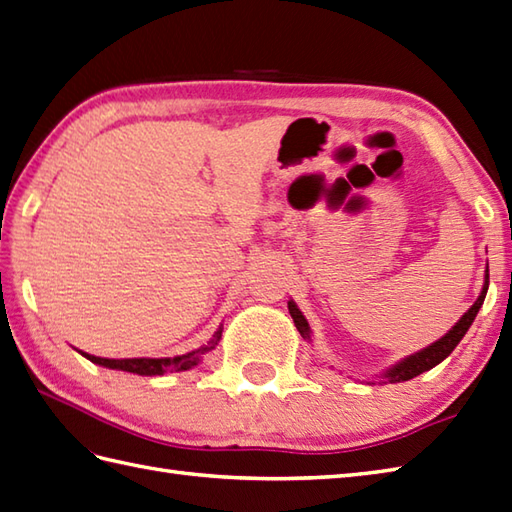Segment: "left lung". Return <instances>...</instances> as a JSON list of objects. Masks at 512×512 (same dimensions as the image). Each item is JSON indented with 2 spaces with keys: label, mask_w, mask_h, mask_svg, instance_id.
Wrapping results in <instances>:
<instances>
[{
  "label": "left lung",
  "mask_w": 512,
  "mask_h": 512,
  "mask_svg": "<svg viewBox=\"0 0 512 512\" xmlns=\"http://www.w3.org/2000/svg\"><path fill=\"white\" fill-rule=\"evenodd\" d=\"M486 290H489V268H486V281H484V288H482V292H480V296H478V301H475V303L469 307V310L465 312V316H462V318L458 320V323H456L454 327H451L449 334H445L441 340H436V342L430 344V347H427V349L410 355V358L399 362L397 366H392L390 371L384 375V377L388 379V382H390V384H395V382H408V379L417 377V375H421V373H425V371H430V368H434L436 364H441V362L447 358V355L458 347V342L462 340V336L467 334V329L471 327L475 316H478L480 307H482V303H484ZM288 310H290V314H292V318H294V325H296V329H299V334H301L303 338H310V325H307V320H305L303 314L299 312V307H296V305L290 301V303H288Z\"/></svg>",
  "instance_id": "left-lung-1"
}]
</instances>
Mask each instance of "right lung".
<instances>
[{
	"label": "right lung",
	"mask_w": 512,
	"mask_h": 512,
	"mask_svg": "<svg viewBox=\"0 0 512 512\" xmlns=\"http://www.w3.org/2000/svg\"><path fill=\"white\" fill-rule=\"evenodd\" d=\"M222 338V327L216 331L211 342H207L205 347H200L192 353L185 355H176V358H128V360H111V358H95V355L85 353V358L91 360L93 364H100L106 368H115V371H128L135 375H163V373H174V371H187L200 362L202 355L207 351L216 349V344Z\"/></svg>",
	"instance_id": "right-lung-1"
}]
</instances>
